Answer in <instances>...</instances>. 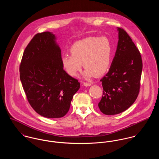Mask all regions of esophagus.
Instances as JSON below:
<instances>
[{
    "mask_svg": "<svg viewBox=\"0 0 159 159\" xmlns=\"http://www.w3.org/2000/svg\"><path fill=\"white\" fill-rule=\"evenodd\" d=\"M83 85L85 86V87H89L91 85V84L90 83H88V82H84L83 83Z\"/></svg>",
    "mask_w": 159,
    "mask_h": 159,
    "instance_id": "1",
    "label": "esophagus"
}]
</instances>
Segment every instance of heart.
<instances>
[{
  "instance_id": "b5f03b06",
  "label": "heart",
  "mask_w": 159,
  "mask_h": 159,
  "mask_svg": "<svg viewBox=\"0 0 159 159\" xmlns=\"http://www.w3.org/2000/svg\"><path fill=\"white\" fill-rule=\"evenodd\" d=\"M71 55L61 57V65L65 72L75 77L83 64L84 75L90 78L104 74L110 68L112 57V45L106 36H89L75 42L70 48Z\"/></svg>"
}]
</instances>
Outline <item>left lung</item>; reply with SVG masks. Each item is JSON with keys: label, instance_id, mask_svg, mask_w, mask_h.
Masks as SVG:
<instances>
[{"label": "left lung", "instance_id": "1", "mask_svg": "<svg viewBox=\"0 0 159 159\" xmlns=\"http://www.w3.org/2000/svg\"><path fill=\"white\" fill-rule=\"evenodd\" d=\"M118 42L109 71L100 80L103 95L98 106L107 115L122 113L137 98L140 87L143 63L141 55L131 38L117 27Z\"/></svg>", "mask_w": 159, "mask_h": 159}]
</instances>
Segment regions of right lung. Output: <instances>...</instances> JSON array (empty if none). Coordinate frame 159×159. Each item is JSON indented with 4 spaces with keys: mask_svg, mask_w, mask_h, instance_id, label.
Segmentation results:
<instances>
[{
    "mask_svg": "<svg viewBox=\"0 0 159 159\" xmlns=\"http://www.w3.org/2000/svg\"><path fill=\"white\" fill-rule=\"evenodd\" d=\"M61 60L55 36L45 32L32 39L19 67L20 79L29 104L36 113L48 118L64 116L80 88L78 80L63 70Z\"/></svg>",
    "mask_w": 159,
    "mask_h": 159,
    "instance_id": "right-lung-1",
    "label": "right lung"
}]
</instances>
